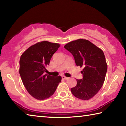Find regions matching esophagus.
<instances>
[{
    "label": "esophagus",
    "instance_id": "1",
    "mask_svg": "<svg viewBox=\"0 0 126 126\" xmlns=\"http://www.w3.org/2000/svg\"><path fill=\"white\" fill-rule=\"evenodd\" d=\"M62 78H63V79H64V80H66V79H69V78L66 77H65V76H62Z\"/></svg>",
    "mask_w": 126,
    "mask_h": 126
}]
</instances>
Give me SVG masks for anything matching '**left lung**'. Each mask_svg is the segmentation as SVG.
<instances>
[{
  "mask_svg": "<svg viewBox=\"0 0 126 126\" xmlns=\"http://www.w3.org/2000/svg\"><path fill=\"white\" fill-rule=\"evenodd\" d=\"M73 55L77 66L83 67L82 79L71 88L75 97L86 100L93 97L103 85L107 71L104 54L100 48L84 39L71 41L64 46Z\"/></svg>",
  "mask_w": 126,
  "mask_h": 126,
  "instance_id": "left-lung-1",
  "label": "left lung"
}]
</instances>
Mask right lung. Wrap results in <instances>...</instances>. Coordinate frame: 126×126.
Returning a JSON list of instances; mask_svg holds the SVG:
<instances>
[{
    "instance_id": "obj_1",
    "label": "right lung",
    "mask_w": 126,
    "mask_h": 126,
    "mask_svg": "<svg viewBox=\"0 0 126 126\" xmlns=\"http://www.w3.org/2000/svg\"><path fill=\"white\" fill-rule=\"evenodd\" d=\"M60 46L59 44L44 41L32 45L21 55L19 74L27 92L38 100L50 97L61 81V77L45 74L46 67Z\"/></svg>"
}]
</instances>
